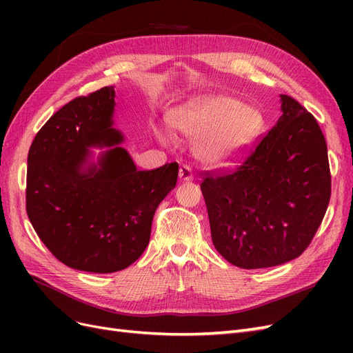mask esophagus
<instances>
[{
	"label": "esophagus",
	"instance_id": "esophagus-1",
	"mask_svg": "<svg viewBox=\"0 0 353 353\" xmlns=\"http://www.w3.org/2000/svg\"><path fill=\"white\" fill-rule=\"evenodd\" d=\"M179 179L181 181H191V179H193V170H191L190 166L183 165L179 168Z\"/></svg>",
	"mask_w": 353,
	"mask_h": 353
}]
</instances>
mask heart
<instances>
[{
	"label": "heart",
	"mask_w": 353,
	"mask_h": 353,
	"mask_svg": "<svg viewBox=\"0 0 353 353\" xmlns=\"http://www.w3.org/2000/svg\"><path fill=\"white\" fill-rule=\"evenodd\" d=\"M174 131L197 138L196 154L210 166L236 165L262 126L261 113L228 97H203L169 114Z\"/></svg>",
	"instance_id": "heart-1"
}]
</instances>
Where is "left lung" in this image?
Listing matches in <instances>:
<instances>
[{
	"instance_id": "1",
	"label": "left lung",
	"mask_w": 353,
	"mask_h": 353,
	"mask_svg": "<svg viewBox=\"0 0 353 353\" xmlns=\"http://www.w3.org/2000/svg\"><path fill=\"white\" fill-rule=\"evenodd\" d=\"M279 122L236 170L205 172L200 184L212 241L230 263L270 268L296 259L325 215L331 175L315 117L281 94Z\"/></svg>"
}]
</instances>
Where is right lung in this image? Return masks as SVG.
<instances>
[{
    "label": "right lung",
    "instance_id": "right-lung-1",
    "mask_svg": "<svg viewBox=\"0 0 353 353\" xmlns=\"http://www.w3.org/2000/svg\"><path fill=\"white\" fill-rule=\"evenodd\" d=\"M114 90L73 99L35 135L26 212L41 241L73 270L110 274L145 250L154 212L176 185L178 163L138 170L113 128ZM106 147L97 163L90 148Z\"/></svg>",
    "mask_w": 353,
    "mask_h": 353
}]
</instances>
